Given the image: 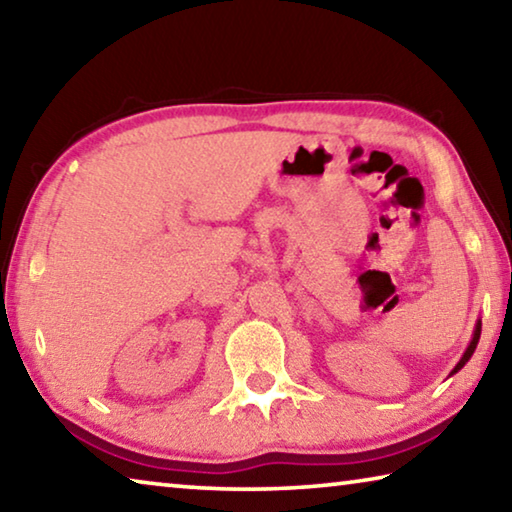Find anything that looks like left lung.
<instances>
[{"label": "left lung", "instance_id": "obj_1", "mask_svg": "<svg viewBox=\"0 0 512 512\" xmlns=\"http://www.w3.org/2000/svg\"><path fill=\"white\" fill-rule=\"evenodd\" d=\"M479 336H481V323H476V329H474V339H472V343H470V348L465 350V354H463V359L456 363V368L452 370V372H458L461 370L467 361H470V357L474 354V350H476V343H479Z\"/></svg>", "mask_w": 512, "mask_h": 512}]
</instances>
